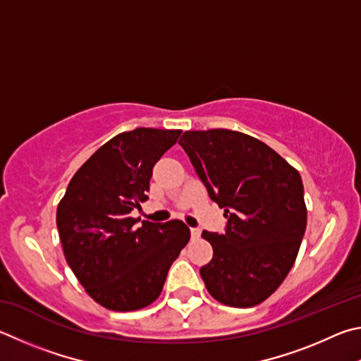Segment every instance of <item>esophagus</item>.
<instances>
[{
    "label": "esophagus",
    "instance_id": "34e87169",
    "mask_svg": "<svg viewBox=\"0 0 361 361\" xmlns=\"http://www.w3.org/2000/svg\"><path fill=\"white\" fill-rule=\"evenodd\" d=\"M190 235L193 239H198L201 236V230L200 228H190Z\"/></svg>",
    "mask_w": 361,
    "mask_h": 361
}]
</instances>
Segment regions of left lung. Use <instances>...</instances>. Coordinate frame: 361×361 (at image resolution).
I'll return each mask as SVG.
<instances>
[{
  "mask_svg": "<svg viewBox=\"0 0 361 361\" xmlns=\"http://www.w3.org/2000/svg\"><path fill=\"white\" fill-rule=\"evenodd\" d=\"M179 144L228 219L222 235L203 231L214 250L200 269L207 292L231 307L260 305L287 277L305 236L300 173L267 144L239 131H185Z\"/></svg>",
  "mask_w": 361,
  "mask_h": 361,
  "instance_id": "obj_1",
  "label": "left lung"
}]
</instances>
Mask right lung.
Returning <instances> with one entry per match:
<instances>
[{
    "mask_svg": "<svg viewBox=\"0 0 361 361\" xmlns=\"http://www.w3.org/2000/svg\"><path fill=\"white\" fill-rule=\"evenodd\" d=\"M180 130L120 133L73 176L56 207L65 258L92 298L118 312L137 311L160 296L169 267L190 239L180 220L154 224L131 217L147 200L152 169Z\"/></svg>",
    "mask_w": 361,
    "mask_h": 361,
    "instance_id": "obj_1",
    "label": "right lung"
}]
</instances>
